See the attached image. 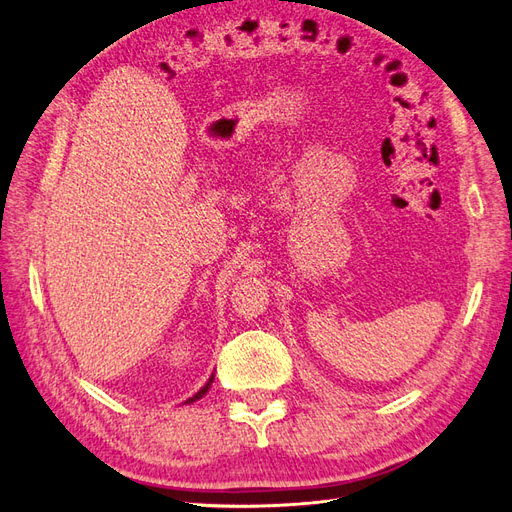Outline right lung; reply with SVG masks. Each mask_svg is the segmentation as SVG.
<instances>
[{"label":"right lung","instance_id":"1","mask_svg":"<svg viewBox=\"0 0 512 512\" xmlns=\"http://www.w3.org/2000/svg\"><path fill=\"white\" fill-rule=\"evenodd\" d=\"M211 384H213V374H211V378L207 380V384L203 386V389H200L196 395H192L190 399H185V404H194V401H198L200 397H205L209 393V389H211Z\"/></svg>","mask_w":512,"mask_h":512}]
</instances>
